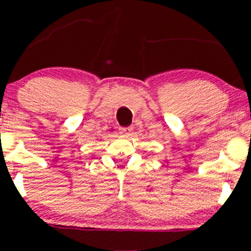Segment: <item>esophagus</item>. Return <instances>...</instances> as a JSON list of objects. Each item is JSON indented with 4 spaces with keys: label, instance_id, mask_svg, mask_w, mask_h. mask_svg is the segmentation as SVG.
<instances>
[{
    "label": "esophagus",
    "instance_id": "34e87169",
    "mask_svg": "<svg viewBox=\"0 0 251 251\" xmlns=\"http://www.w3.org/2000/svg\"><path fill=\"white\" fill-rule=\"evenodd\" d=\"M131 131H132V127H120V133L125 135V137L131 135Z\"/></svg>",
    "mask_w": 251,
    "mask_h": 251
}]
</instances>
